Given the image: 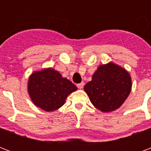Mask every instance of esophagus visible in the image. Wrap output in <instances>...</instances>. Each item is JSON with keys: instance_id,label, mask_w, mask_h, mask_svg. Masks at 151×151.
Wrapping results in <instances>:
<instances>
[{"instance_id": "obj_1", "label": "esophagus", "mask_w": 151, "mask_h": 151, "mask_svg": "<svg viewBox=\"0 0 151 151\" xmlns=\"http://www.w3.org/2000/svg\"><path fill=\"white\" fill-rule=\"evenodd\" d=\"M77 86H78V88L81 89V88H83V87H84V83H83V82L79 83V84H78V85H77Z\"/></svg>"}]
</instances>
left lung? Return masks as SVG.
<instances>
[{
	"mask_svg": "<svg viewBox=\"0 0 151 151\" xmlns=\"http://www.w3.org/2000/svg\"><path fill=\"white\" fill-rule=\"evenodd\" d=\"M131 88L129 73L112 63L99 66L92 81L84 88L92 104L103 112L119 108L128 98Z\"/></svg>",
	"mask_w": 151,
	"mask_h": 151,
	"instance_id": "8db88e82",
	"label": "left lung"
}]
</instances>
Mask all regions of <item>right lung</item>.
Returning <instances> with one entry per match:
<instances>
[{
    "label": "right lung",
    "mask_w": 151,
    "mask_h": 151,
    "mask_svg": "<svg viewBox=\"0 0 151 151\" xmlns=\"http://www.w3.org/2000/svg\"><path fill=\"white\" fill-rule=\"evenodd\" d=\"M77 87L55 70L49 68L32 73L28 92L34 104L45 111H53L63 105L66 97Z\"/></svg>",
    "instance_id": "add662e5"
}]
</instances>
